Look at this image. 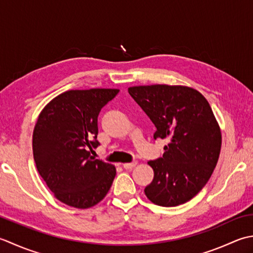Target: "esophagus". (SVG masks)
Instances as JSON below:
<instances>
[{
  "label": "esophagus",
  "mask_w": 253,
  "mask_h": 253,
  "mask_svg": "<svg viewBox=\"0 0 253 253\" xmlns=\"http://www.w3.org/2000/svg\"><path fill=\"white\" fill-rule=\"evenodd\" d=\"M136 162H132V163H126V164H123V168L125 169H132L133 167H135L136 166Z\"/></svg>",
  "instance_id": "1"
}]
</instances>
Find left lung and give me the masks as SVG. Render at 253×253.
I'll use <instances>...</instances> for the list:
<instances>
[{
  "mask_svg": "<svg viewBox=\"0 0 253 253\" xmlns=\"http://www.w3.org/2000/svg\"><path fill=\"white\" fill-rule=\"evenodd\" d=\"M156 126L154 138H168L163 157L151 161L154 179L144 190L159 206H177L195 197L217 164L221 134L208 100L185 86H134L127 89Z\"/></svg>",
  "mask_w": 253,
  "mask_h": 253,
  "instance_id": "8db88e82",
  "label": "left lung"
}]
</instances>
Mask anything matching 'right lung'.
I'll list each match as a JSON object with an SVG mask.
<instances>
[{"label":"right lung","mask_w":253,"mask_h":253,"mask_svg":"<svg viewBox=\"0 0 253 253\" xmlns=\"http://www.w3.org/2000/svg\"><path fill=\"white\" fill-rule=\"evenodd\" d=\"M119 89L68 90L39 115L33 135L39 174L54 197L76 209H88L106 197L116 168L90 156L97 141L98 116Z\"/></svg>","instance_id":"add662e5"}]
</instances>
